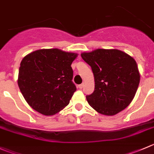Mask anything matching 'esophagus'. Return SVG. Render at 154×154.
<instances>
[{
	"mask_svg": "<svg viewBox=\"0 0 154 154\" xmlns=\"http://www.w3.org/2000/svg\"><path fill=\"white\" fill-rule=\"evenodd\" d=\"M83 86H84V84H83V83H82V84L79 85L78 87H79V89H82V88H83Z\"/></svg>",
	"mask_w": 154,
	"mask_h": 154,
	"instance_id": "1",
	"label": "esophagus"
}]
</instances>
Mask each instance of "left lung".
Here are the masks:
<instances>
[{"instance_id": "left-lung-1", "label": "left lung", "mask_w": 154, "mask_h": 154, "mask_svg": "<svg viewBox=\"0 0 154 154\" xmlns=\"http://www.w3.org/2000/svg\"><path fill=\"white\" fill-rule=\"evenodd\" d=\"M92 68L95 90L86 96L98 113L113 116L130 104L140 83L138 65L129 54L117 49H97L81 53Z\"/></svg>"}]
</instances>
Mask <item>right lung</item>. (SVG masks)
Returning a JSON list of instances; mask_svg holds the SVG:
<instances>
[{
  "label": "right lung",
  "mask_w": 154,
  "mask_h": 154,
  "mask_svg": "<svg viewBox=\"0 0 154 154\" xmlns=\"http://www.w3.org/2000/svg\"><path fill=\"white\" fill-rule=\"evenodd\" d=\"M78 54L59 49H42L22 59L18 86L30 107L45 116L65 108L77 90L71 64Z\"/></svg>",
  "instance_id": "1"
}]
</instances>
